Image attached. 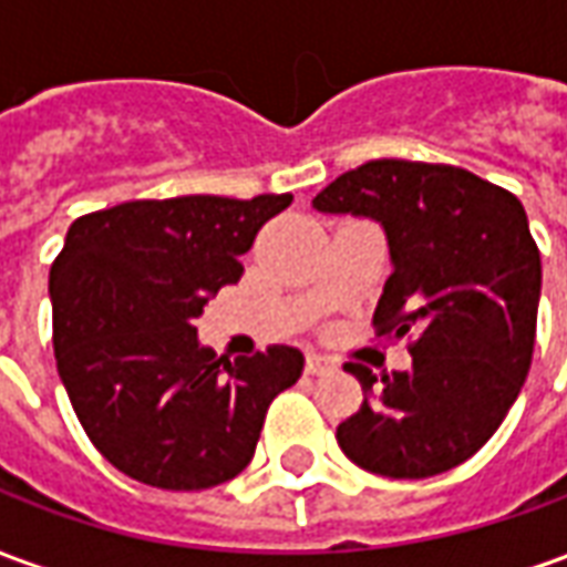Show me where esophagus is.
<instances>
[{"instance_id":"34e87169","label":"esophagus","mask_w":567,"mask_h":567,"mask_svg":"<svg viewBox=\"0 0 567 567\" xmlns=\"http://www.w3.org/2000/svg\"><path fill=\"white\" fill-rule=\"evenodd\" d=\"M328 370H333L331 358L319 355V352H309V355H307V373H312V377H321V373H328Z\"/></svg>"}]
</instances>
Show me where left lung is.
I'll use <instances>...</instances> for the list:
<instances>
[{"label":"left lung","instance_id":"obj_1","mask_svg":"<svg viewBox=\"0 0 567 567\" xmlns=\"http://www.w3.org/2000/svg\"><path fill=\"white\" fill-rule=\"evenodd\" d=\"M328 215L382 224L392 276L377 337L413 333V368L349 364L364 404L337 427L370 474L425 480L467 462L507 416L535 352L540 251L511 190L462 166L370 161L312 199Z\"/></svg>","mask_w":567,"mask_h":567}]
</instances>
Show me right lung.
Masks as SVG:
<instances>
[{"label": "right lung", "mask_w": 567, "mask_h": 567, "mask_svg": "<svg viewBox=\"0 0 567 567\" xmlns=\"http://www.w3.org/2000/svg\"><path fill=\"white\" fill-rule=\"evenodd\" d=\"M291 194L133 199L72 221L51 264L54 355L81 427L105 462L145 486L197 492L255 455L272 398L303 355L270 346L218 358L194 319Z\"/></svg>", "instance_id": "right-lung-1"}]
</instances>
